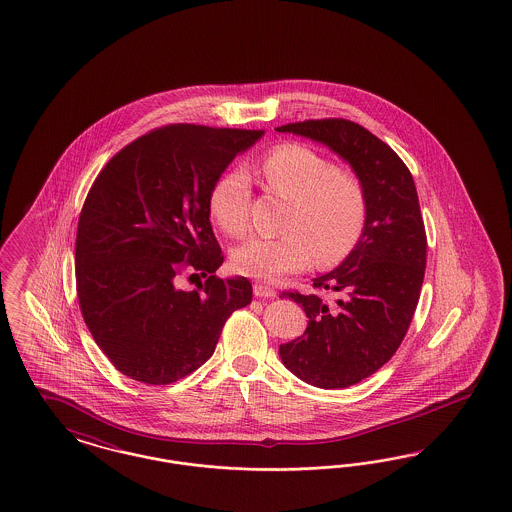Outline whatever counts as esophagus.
Listing matches in <instances>:
<instances>
[{
    "label": "esophagus",
    "mask_w": 512,
    "mask_h": 512,
    "mask_svg": "<svg viewBox=\"0 0 512 512\" xmlns=\"http://www.w3.org/2000/svg\"><path fill=\"white\" fill-rule=\"evenodd\" d=\"M253 295L259 297V299H272V297H276V291L272 287L265 286V284H255Z\"/></svg>",
    "instance_id": "obj_1"
}]
</instances>
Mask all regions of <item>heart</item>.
<instances>
[{
    "label": "heart",
    "mask_w": 512,
    "mask_h": 512,
    "mask_svg": "<svg viewBox=\"0 0 512 512\" xmlns=\"http://www.w3.org/2000/svg\"><path fill=\"white\" fill-rule=\"evenodd\" d=\"M266 190L291 202L284 236L251 238L232 251L236 272L276 280L303 270L316 257L320 266L341 263L362 238L368 200L362 181L337 169L329 158L305 144L274 146L259 167ZM251 184L244 171H228L209 192V213L230 238L249 230Z\"/></svg>",
    "instance_id": "obj_1"
}]
</instances>
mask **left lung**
<instances>
[{"label": "left lung", "instance_id": "obj_1", "mask_svg": "<svg viewBox=\"0 0 512 512\" xmlns=\"http://www.w3.org/2000/svg\"><path fill=\"white\" fill-rule=\"evenodd\" d=\"M326 144L364 184L368 215L360 242L316 289L341 293L326 303L316 293L284 291L305 308V333L280 345L291 373L320 389H345L383 368L406 337L427 265V234L413 177L389 144L358 123L329 118L276 127Z\"/></svg>", "mask_w": 512, "mask_h": 512}]
</instances>
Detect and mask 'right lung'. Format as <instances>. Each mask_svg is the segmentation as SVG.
Segmentation results:
<instances>
[{
  "mask_svg": "<svg viewBox=\"0 0 512 512\" xmlns=\"http://www.w3.org/2000/svg\"><path fill=\"white\" fill-rule=\"evenodd\" d=\"M265 131L192 123L158 127L122 148L91 186L76 234V289L95 343L123 375L169 385L205 364L228 316L247 307L244 276L217 278L225 257L209 192ZM202 275L196 290L178 278Z\"/></svg>",
  "mask_w": 512,
  "mask_h": 512,
  "instance_id": "add662e5",
  "label": "right lung"
}]
</instances>
